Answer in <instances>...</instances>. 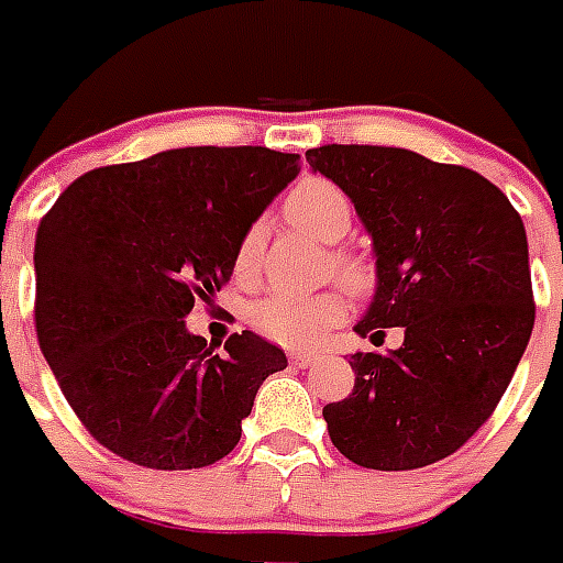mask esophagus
Segmentation results:
<instances>
[{
	"mask_svg": "<svg viewBox=\"0 0 563 563\" xmlns=\"http://www.w3.org/2000/svg\"><path fill=\"white\" fill-rule=\"evenodd\" d=\"M289 362H291V365H298V368H307V365H312V362H316V353L291 351L289 353Z\"/></svg>",
	"mask_w": 563,
	"mask_h": 563,
	"instance_id": "34e87169",
	"label": "esophagus"
}]
</instances>
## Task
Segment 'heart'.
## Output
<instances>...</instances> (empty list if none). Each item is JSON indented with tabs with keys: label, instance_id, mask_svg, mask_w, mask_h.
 I'll use <instances>...</instances> for the list:
<instances>
[{
	"label": "heart",
	"instance_id": "1",
	"mask_svg": "<svg viewBox=\"0 0 563 563\" xmlns=\"http://www.w3.org/2000/svg\"><path fill=\"white\" fill-rule=\"evenodd\" d=\"M283 210L295 228L321 242H339L351 230L353 207L342 189L324 178L300 180L298 187L286 195ZM263 245L260 224L247 230L236 251V268L242 274L254 272L256 256ZM339 272L347 280H362V265L351 256H339ZM351 312V303L342 291H318V295H291V291H272L254 300L247 309V324L256 335L283 347H312L324 342L327 333L342 324Z\"/></svg>",
	"mask_w": 563,
	"mask_h": 563
}]
</instances>
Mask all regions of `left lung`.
Wrapping results in <instances>:
<instances>
[{"label": "left lung", "instance_id": "1", "mask_svg": "<svg viewBox=\"0 0 563 563\" xmlns=\"http://www.w3.org/2000/svg\"><path fill=\"white\" fill-rule=\"evenodd\" d=\"M356 207L376 291L353 330L391 353H353V394L327 402L330 441L371 471L453 455L497 409L534 327L523 219L479 172L388 145L309 148Z\"/></svg>", "mask_w": 563, "mask_h": 563}]
</instances>
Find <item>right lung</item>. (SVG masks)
Here are the masks:
<instances>
[{"label": "right lung", "instance_id": "obj_1", "mask_svg": "<svg viewBox=\"0 0 563 563\" xmlns=\"http://www.w3.org/2000/svg\"><path fill=\"white\" fill-rule=\"evenodd\" d=\"M298 161L263 145L172 148L87 172L43 216L37 342L99 444L154 471L207 467L239 444L286 353L242 330L219 356L184 318L230 280L239 242Z\"/></svg>", "mask_w": 563, "mask_h": 563}]
</instances>
